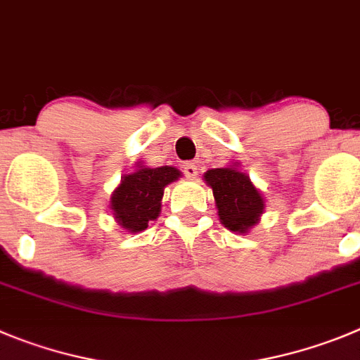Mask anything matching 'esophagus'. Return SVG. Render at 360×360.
I'll return each mask as SVG.
<instances>
[{"mask_svg": "<svg viewBox=\"0 0 360 360\" xmlns=\"http://www.w3.org/2000/svg\"><path fill=\"white\" fill-rule=\"evenodd\" d=\"M184 174H186L189 180H194V178L198 176V166L194 162H187L186 166H184Z\"/></svg>", "mask_w": 360, "mask_h": 360, "instance_id": "esophagus-1", "label": "esophagus"}]
</instances>
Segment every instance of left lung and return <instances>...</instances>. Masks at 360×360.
I'll return each mask as SVG.
<instances>
[{"label":"left lung","instance_id":"8db88e82","mask_svg":"<svg viewBox=\"0 0 360 360\" xmlns=\"http://www.w3.org/2000/svg\"><path fill=\"white\" fill-rule=\"evenodd\" d=\"M207 186L212 189L219 221L230 232L248 233L259 223L264 212V198L250 176L236 166L216 167L205 174Z\"/></svg>","mask_w":360,"mask_h":360}]
</instances>
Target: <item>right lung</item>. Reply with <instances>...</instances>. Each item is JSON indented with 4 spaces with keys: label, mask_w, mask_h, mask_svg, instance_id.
<instances>
[{
    "label": "right lung",
    "mask_w": 360,
    "mask_h": 360,
    "mask_svg": "<svg viewBox=\"0 0 360 360\" xmlns=\"http://www.w3.org/2000/svg\"><path fill=\"white\" fill-rule=\"evenodd\" d=\"M182 176L176 167H143L121 178L110 196V209L117 225L128 232H143L160 214L164 189Z\"/></svg>",
    "instance_id": "obj_1"
}]
</instances>
